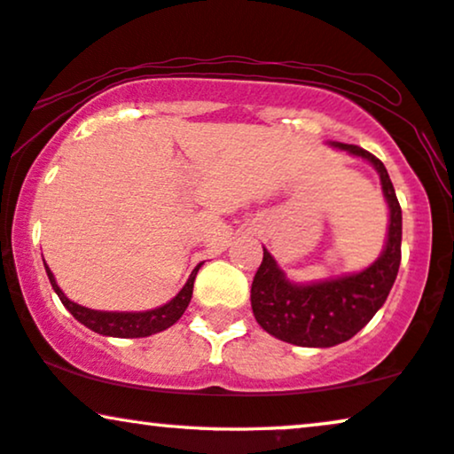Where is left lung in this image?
I'll list each match as a JSON object with an SVG mask.
<instances>
[{
  "mask_svg": "<svg viewBox=\"0 0 454 454\" xmlns=\"http://www.w3.org/2000/svg\"><path fill=\"white\" fill-rule=\"evenodd\" d=\"M328 145L370 161L378 172L388 203V232L376 262L361 271L317 282L290 280L263 249V262L251 284L253 316L268 334L297 347L328 348L353 338L386 303L401 265L403 214L384 164L357 145Z\"/></svg>",
  "mask_w": 454,
  "mask_h": 454,
  "instance_id": "1",
  "label": "left lung"
}]
</instances>
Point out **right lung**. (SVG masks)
<instances>
[{"mask_svg": "<svg viewBox=\"0 0 454 454\" xmlns=\"http://www.w3.org/2000/svg\"><path fill=\"white\" fill-rule=\"evenodd\" d=\"M45 265L47 278H50L51 288L56 290V294L62 301V305L68 309L74 319H78L82 325H87L89 330L97 332L101 336H114V338H145L151 334H157V332L170 328L183 317V313L186 311V307L191 303L192 297V284H195V276L201 263L197 265L195 270L191 271L189 280L180 293L174 297L172 301H168L166 305L155 307V309H147V311H99V309H89V307H82L70 301L64 294V290L58 286L56 276L50 270V265Z\"/></svg>", "mask_w": 454, "mask_h": 454, "instance_id": "obj_1", "label": "right lung"}]
</instances>
